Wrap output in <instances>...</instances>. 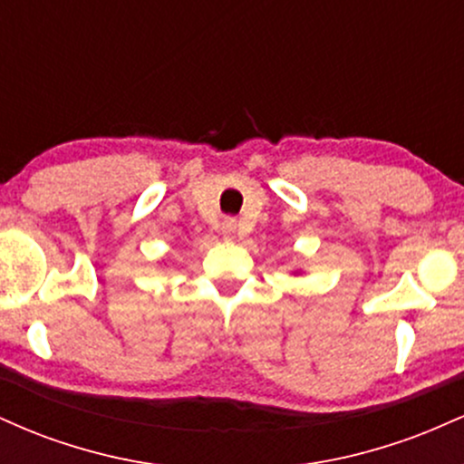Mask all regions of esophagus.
Instances as JSON below:
<instances>
[{
    "label": "esophagus",
    "instance_id": "34e87169",
    "mask_svg": "<svg viewBox=\"0 0 464 464\" xmlns=\"http://www.w3.org/2000/svg\"><path fill=\"white\" fill-rule=\"evenodd\" d=\"M236 231H237V220L236 218H225V222H222V233H225V237H236Z\"/></svg>",
    "mask_w": 464,
    "mask_h": 464
}]
</instances>
